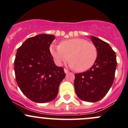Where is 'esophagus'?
I'll use <instances>...</instances> for the list:
<instances>
[{
  "label": "esophagus",
  "mask_w": 128,
  "mask_h": 128,
  "mask_svg": "<svg viewBox=\"0 0 128 128\" xmlns=\"http://www.w3.org/2000/svg\"><path fill=\"white\" fill-rule=\"evenodd\" d=\"M64 72H65V74H68V73L69 72V71H68V70H66V69H64Z\"/></svg>",
  "instance_id": "1"
}]
</instances>
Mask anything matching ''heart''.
Segmentation results:
<instances>
[{
    "label": "heart",
    "mask_w": 128,
    "mask_h": 128,
    "mask_svg": "<svg viewBox=\"0 0 128 128\" xmlns=\"http://www.w3.org/2000/svg\"><path fill=\"white\" fill-rule=\"evenodd\" d=\"M50 50L58 65H62L69 59L70 66L78 72L91 68L98 57L96 45L82 38L64 40L59 46L51 45Z\"/></svg>",
    "instance_id": "obj_1"
}]
</instances>
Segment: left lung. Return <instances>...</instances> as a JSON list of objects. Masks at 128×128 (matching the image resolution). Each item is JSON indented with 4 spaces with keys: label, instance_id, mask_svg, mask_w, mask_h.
I'll use <instances>...</instances> for the list:
<instances>
[{
    "label": "left lung",
    "instance_id": "1",
    "mask_svg": "<svg viewBox=\"0 0 128 128\" xmlns=\"http://www.w3.org/2000/svg\"><path fill=\"white\" fill-rule=\"evenodd\" d=\"M98 50V57L91 68L75 74V92L82 100L98 101L106 95L113 84L116 69V53L108 42L91 36Z\"/></svg>",
    "mask_w": 128,
    "mask_h": 128
}]
</instances>
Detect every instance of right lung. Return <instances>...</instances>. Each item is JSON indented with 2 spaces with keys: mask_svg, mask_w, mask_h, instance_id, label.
<instances>
[{
  "mask_svg": "<svg viewBox=\"0 0 128 128\" xmlns=\"http://www.w3.org/2000/svg\"><path fill=\"white\" fill-rule=\"evenodd\" d=\"M55 37L41 34L27 39L17 50L14 60L16 79L28 98L38 103L56 98L66 76L63 67L56 66L50 46Z\"/></svg>",
  "mask_w": 128,
  "mask_h": 128,
  "instance_id": "right-lung-1",
  "label": "right lung"
}]
</instances>
